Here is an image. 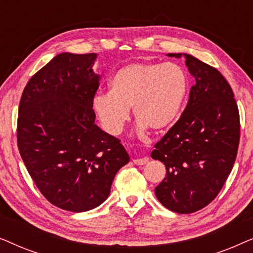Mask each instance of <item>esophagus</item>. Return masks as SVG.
Here are the masks:
<instances>
[{"mask_svg":"<svg viewBox=\"0 0 253 253\" xmlns=\"http://www.w3.org/2000/svg\"><path fill=\"white\" fill-rule=\"evenodd\" d=\"M133 162L138 166H143L145 164H147L148 162V158L147 157H144V158H137V159H133Z\"/></svg>","mask_w":253,"mask_h":253,"instance_id":"34e87169","label":"esophagus"}]
</instances>
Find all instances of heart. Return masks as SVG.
Listing matches in <instances>:
<instances>
[{"label": "heart", "mask_w": 253, "mask_h": 253, "mask_svg": "<svg viewBox=\"0 0 253 253\" xmlns=\"http://www.w3.org/2000/svg\"><path fill=\"white\" fill-rule=\"evenodd\" d=\"M188 91V78L176 63H131L116 71L110 92L96 94L93 108L103 129L122 132L133 107L140 132L165 131L177 120Z\"/></svg>", "instance_id": "1"}]
</instances>
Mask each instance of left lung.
Segmentation results:
<instances>
[{"label": "left lung", "instance_id": "1", "mask_svg": "<svg viewBox=\"0 0 253 253\" xmlns=\"http://www.w3.org/2000/svg\"><path fill=\"white\" fill-rule=\"evenodd\" d=\"M168 56H184L196 84L179 120L151 154L166 167L155 196L172 212L189 214L214 200L229 176L240 143V113L233 89L215 68L189 54Z\"/></svg>", "mask_w": 253, "mask_h": 253}]
</instances>
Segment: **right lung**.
<instances>
[{"label":"right lung","mask_w":253,"mask_h":253,"mask_svg":"<svg viewBox=\"0 0 253 253\" xmlns=\"http://www.w3.org/2000/svg\"><path fill=\"white\" fill-rule=\"evenodd\" d=\"M95 58L58 54L30 79L19 102L20 157L44 198L70 212L101 205L130 159L120 139L94 123Z\"/></svg>","instance_id":"right-lung-1"}]
</instances>
